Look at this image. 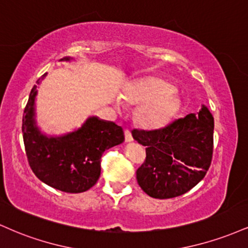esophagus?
Listing matches in <instances>:
<instances>
[{
  "label": "esophagus",
  "mask_w": 248,
  "mask_h": 248,
  "mask_svg": "<svg viewBox=\"0 0 248 248\" xmlns=\"http://www.w3.org/2000/svg\"><path fill=\"white\" fill-rule=\"evenodd\" d=\"M124 140H126L127 142L133 141L132 133H130V130H129V129H126V130H124Z\"/></svg>",
  "instance_id": "1"
}]
</instances>
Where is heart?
<instances>
[{
	"label": "heart",
	"instance_id": "obj_1",
	"mask_svg": "<svg viewBox=\"0 0 248 248\" xmlns=\"http://www.w3.org/2000/svg\"><path fill=\"white\" fill-rule=\"evenodd\" d=\"M124 101L129 105H141L136 116L144 127L163 126L172 118L178 108V99L168 82L148 78L135 84L124 93Z\"/></svg>",
	"mask_w": 248,
	"mask_h": 248
}]
</instances>
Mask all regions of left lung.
I'll list each match as a JSON object with an SVG mask.
<instances>
[{"label": "left lung", "instance_id": "obj_1", "mask_svg": "<svg viewBox=\"0 0 248 248\" xmlns=\"http://www.w3.org/2000/svg\"><path fill=\"white\" fill-rule=\"evenodd\" d=\"M213 128V116L205 106L197 116L175 119L163 127L134 128V140L146 147V160L136 170L141 189L153 198L167 199L197 186L211 166Z\"/></svg>", "mask_w": 248, "mask_h": 248}]
</instances>
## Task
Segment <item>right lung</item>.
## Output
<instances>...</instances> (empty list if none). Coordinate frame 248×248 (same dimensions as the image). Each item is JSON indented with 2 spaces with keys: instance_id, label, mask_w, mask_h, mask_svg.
Segmentation results:
<instances>
[{
  "instance_id": "1",
  "label": "right lung",
  "mask_w": 248,
  "mask_h": 248,
  "mask_svg": "<svg viewBox=\"0 0 248 248\" xmlns=\"http://www.w3.org/2000/svg\"><path fill=\"white\" fill-rule=\"evenodd\" d=\"M69 61V58H65ZM46 76L43 75L42 79ZM41 79L37 80L39 84ZM37 85L24 108L22 133L25 154L33 173L47 186L61 191L79 193L96 183L105 150L124 142V129L114 122L90 118L80 129L62 138L47 139L35 127L33 101Z\"/></svg>"
}]
</instances>
